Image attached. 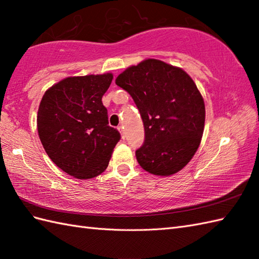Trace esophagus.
Segmentation results:
<instances>
[{
    "label": "esophagus",
    "mask_w": 259,
    "mask_h": 259,
    "mask_svg": "<svg viewBox=\"0 0 259 259\" xmlns=\"http://www.w3.org/2000/svg\"><path fill=\"white\" fill-rule=\"evenodd\" d=\"M118 130L120 131V134H121V138L124 139V138H125V136H124V131H123V128H122V126L119 125V126H118Z\"/></svg>",
    "instance_id": "34e87169"
}]
</instances>
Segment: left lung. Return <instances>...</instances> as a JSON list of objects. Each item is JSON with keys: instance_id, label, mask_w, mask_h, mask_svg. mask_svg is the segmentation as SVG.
I'll list each match as a JSON object with an SVG mask.
<instances>
[{"instance_id": "obj_1", "label": "left lung", "mask_w": 259, "mask_h": 259, "mask_svg": "<svg viewBox=\"0 0 259 259\" xmlns=\"http://www.w3.org/2000/svg\"><path fill=\"white\" fill-rule=\"evenodd\" d=\"M115 84L133 97L145 126L136 157L146 171L170 176L183 169L200 145L205 102L183 69L148 59L125 69Z\"/></svg>"}]
</instances>
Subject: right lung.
<instances>
[{
    "mask_svg": "<svg viewBox=\"0 0 259 259\" xmlns=\"http://www.w3.org/2000/svg\"><path fill=\"white\" fill-rule=\"evenodd\" d=\"M112 79L111 73L69 76L42 97L36 119L42 146L51 160L74 178L103 172L120 140L102 103Z\"/></svg>",
    "mask_w": 259,
    "mask_h": 259,
    "instance_id": "obj_1",
    "label": "right lung"
}]
</instances>
